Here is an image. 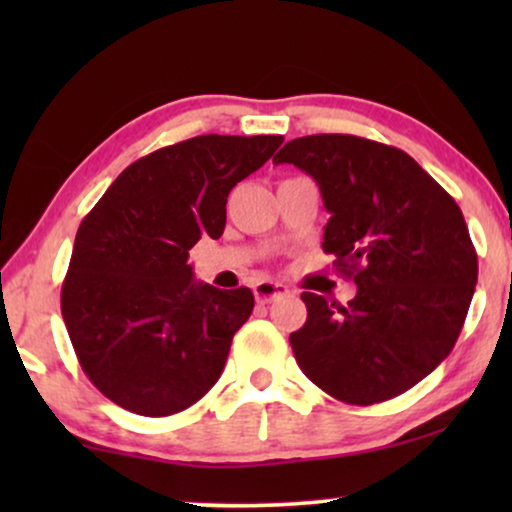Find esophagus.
<instances>
[{"instance_id":"1","label":"esophagus","mask_w":512,"mask_h":512,"mask_svg":"<svg viewBox=\"0 0 512 512\" xmlns=\"http://www.w3.org/2000/svg\"><path fill=\"white\" fill-rule=\"evenodd\" d=\"M289 289H286L284 284H277V282H258L254 286V296L258 303H270V300L275 298H282V296H289Z\"/></svg>"}]
</instances>
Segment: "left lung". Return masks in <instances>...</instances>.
I'll use <instances>...</instances> for the list:
<instances>
[{
    "label": "left lung",
    "mask_w": 512,
    "mask_h": 512,
    "mask_svg": "<svg viewBox=\"0 0 512 512\" xmlns=\"http://www.w3.org/2000/svg\"><path fill=\"white\" fill-rule=\"evenodd\" d=\"M317 181L326 254L354 277L347 305L305 291L298 366L338 401L373 405L424 380L457 342L478 282L464 214L408 153L354 135L291 139L272 158Z\"/></svg>",
    "instance_id": "left-lung-1"
}]
</instances>
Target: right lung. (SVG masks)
I'll return each mask as SVG.
<instances>
[{"label": "right lung", "mask_w": 512, "mask_h": 512, "mask_svg": "<svg viewBox=\"0 0 512 512\" xmlns=\"http://www.w3.org/2000/svg\"><path fill=\"white\" fill-rule=\"evenodd\" d=\"M282 135H200L139 158L81 221L62 319L88 380L144 417L186 410L214 387L254 293L195 282L188 251L219 240L228 193Z\"/></svg>", "instance_id": "1"}]
</instances>
